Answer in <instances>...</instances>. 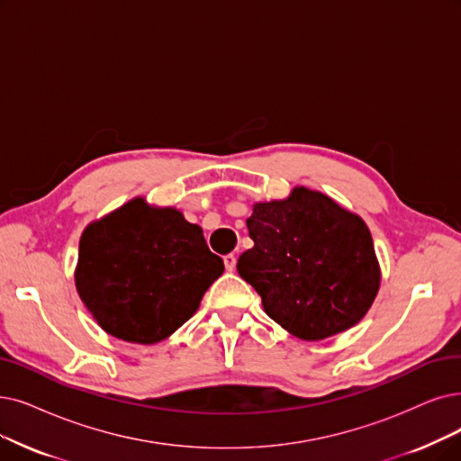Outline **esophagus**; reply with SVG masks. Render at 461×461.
<instances>
[{"instance_id": "esophagus-1", "label": "esophagus", "mask_w": 461, "mask_h": 461, "mask_svg": "<svg viewBox=\"0 0 461 461\" xmlns=\"http://www.w3.org/2000/svg\"><path fill=\"white\" fill-rule=\"evenodd\" d=\"M223 261H225V268H227L229 272H232V270H234V267H236V255H232V253L225 255V257H223Z\"/></svg>"}]
</instances>
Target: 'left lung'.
Listing matches in <instances>:
<instances>
[{
  "label": "left lung",
  "instance_id": "8db88e82",
  "mask_svg": "<svg viewBox=\"0 0 461 461\" xmlns=\"http://www.w3.org/2000/svg\"><path fill=\"white\" fill-rule=\"evenodd\" d=\"M246 223L253 248L238 259V274L287 333L316 342L365 318L382 276L371 230L357 213L297 185L282 200L255 202Z\"/></svg>",
  "mask_w": 461,
  "mask_h": 461
}]
</instances>
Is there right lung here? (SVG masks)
Listing matches in <instances>:
<instances>
[{
  "mask_svg": "<svg viewBox=\"0 0 461 461\" xmlns=\"http://www.w3.org/2000/svg\"><path fill=\"white\" fill-rule=\"evenodd\" d=\"M223 270L181 210L136 196L83 230L76 289L107 335L147 346L193 318Z\"/></svg>",
  "mask_w": 461,
  "mask_h": 461,
  "instance_id": "right-lung-1",
  "label": "right lung"
}]
</instances>
